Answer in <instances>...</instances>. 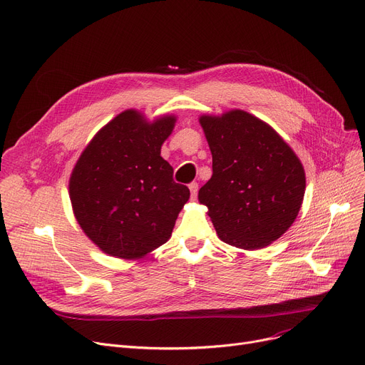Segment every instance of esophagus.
<instances>
[{
    "label": "esophagus",
    "instance_id": "obj_1",
    "mask_svg": "<svg viewBox=\"0 0 365 365\" xmlns=\"http://www.w3.org/2000/svg\"><path fill=\"white\" fill-rule=\"evenodd\" d=\"M189 191H191V198L195 200V198H197V194H198V183L192 182L191 185H189Z\"/></svg>",
    "mask_w": 365,
    "mask_h": 365
}]
</instances>
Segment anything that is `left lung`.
<instances>
[{
  "label": "left lung",
  "mask_w": 365,
  "mask_h": 365,
  "mask_svg": "<svg viewBox=\"0 0 365 365\" xmlns=\"http://www.w3.org/2000/svg\"><path fill=\"white\" fill-rule=\"evenodd\" d=\"M213 174L198 191L219 239L234 247H267L289 230L306 192L299 158L262 119L240 108L201 115Z\"/></svg>",
  "instance_id": "left-lung-1"
}]
</instances>
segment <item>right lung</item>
Segmentation results:
<instances>
[{"instance_id":"add662e5","label":"right lung","mask_w":365,"mask_h":365,"mask_svg":"<svg viewBox=\"0 0 365 365\" xmlns=\"http://www.w3.org/2000/svg\"><path fill=\"white\" fill-rule=\"evenodd\" d=\"M176 115L152 120L128 108L107 122L78 156L68 180L77 224L108 257L141 259L171 237L189 200L161 156Z\"/></svg>"}]
</instances>
